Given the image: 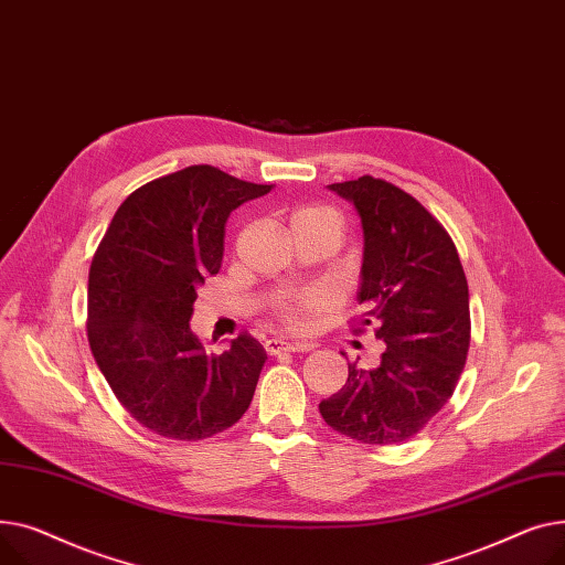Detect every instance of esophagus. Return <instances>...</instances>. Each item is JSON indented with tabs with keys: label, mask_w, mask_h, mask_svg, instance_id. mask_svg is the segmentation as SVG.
Wrapping results in <instances>:
<instances>
[{
	"label": "esophagus",
	"mask_w": 565,
	"mask_h": 565,
	"mask_svg": "<svg viewBox=\"0 0 565 565\" xmlns=\"http://www.w3.org/2000/svg\"><path fill=\"white\" fill-rule=\"evenodd\" d=\"M269 355H280V353H301V351H312V344L306 342H285V340H267L264 344Z\"/></svg>",
	"instance_id": "esophagus-1"
}]
</instances>
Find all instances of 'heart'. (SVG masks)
<instances>
[{"instance_id":"heart-1","label":"heart","mask_w":565,"mask_h":565,"mask_svg":"<svg viewBox=\"0 0 565 565\" xmlns=\"http://www.w3.org/2000/svg\"><path fill=\"white\" fill-rule=\"evenodd\" d=\"M312 216H333L328 210H321V207H303L298 210L294 214V221H303V218H312ZM328 296L319 289H312V291H306L301 296L291 298V301H285L278 306L276 310V317L280 323H285L287 328H294V330H306L310 326V321L328 308Z\"/></svg>"}]
</instances>
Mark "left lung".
I'll return each instance as SVG.
<instances>
[{
    "instance_id": "obj_1",
    "label": "left lung",
    "mask_w": 565,
    "mask_h": 565,
    "mask_svg": "<svg viewBox=\"0 0 565 565\" xmlns=\"http://www.w3.org/2000/svg\"><path fill=\"white\" fill-rule=\"evenodd\" d=\"M362 223L355 333L376 326L379 367L349 364L340 392L319 404L338 434L364 445L413 438L456 390L470 349V291L447 230L415 198L372 175L328 184Z\"/></svg>"
}]
</instances>
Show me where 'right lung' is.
I'll return each instance as SVG.
<instances>
[{
  "mask_svg": "<svg viewBox=\"0 0 565 565\" xmlns=\"http://www.w3.org/2000/svg\"><path fill=\"white\" fill-rule=\"evenodd\" d=\"M271 189L186 166L129 193L93 255V358L120 406L161 438H212L253 402L264 347L244 333L207 353L189 319L198 285L221 269L230 212Z\"/></svg>",
  "mask_w": 565,
  "mask_h": 565,
  "instance_id": "add662e5",
  "label": "right lung"
}]
</instances>
